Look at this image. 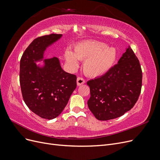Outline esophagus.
<instances>
[{
    "mask_svg": "<svg viewBox=\"0 0 160 160\" xmlns=\"http://www.w3.org/2000/svg\"><path fill=\"white\" fill-rule=\"evenodd\" d=\"M84 83H85V79L83 78H82V77H78V78L77 79V84L78 86H80Z\"/></svg>",
    "mask_w": 160,
    "mask_h": 160,
    "instance_id": "obj_1",
    "label": "esophagus"
}]
</instances>
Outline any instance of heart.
Segmentation results:
<instances>
[{"label": "heart", "mask_w": 160, "mask_h": 160, "mask_svg": "<svg viewBox=\"0 0 160 160\" xmlns=\"http://www.w3.org/2000/svg\"><path fill=\"white\" fill-rule=\"evenodd\" d=\"M117 51L104 42L87 41L77 44L74 52L67 49L64 54L66 62L71 68L78 65V60L84 61L83 71L89 77H98L110 70L117 59Z\"/></svg>", "instance_id": "heart-1"}]
</instances>
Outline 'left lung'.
Segmentation results:
<instances>
[{
    "label": "left lung",
    "instance_id": "8db88e82",
    "mask_svg": "<svg viewBox=\"0 0 160 160\" xmlns=\"http://www.w3.org/2000/svg\"><path fill=\"white\" fill-rule=\"evenodd\" d=\"M142 83L139 61L129 46L118 64L105 75L87 82L91 95L89 109L98 120L121 117L137 102Z\"/></svg>",
    "mask_w": 160,
    "mask_h": 160
}]
</instances>
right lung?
<instances>
[{"instance_id": "1", "label": "right lung", "mask_w": 160, "mask_h": 160, "mask_svg": "<svg viewBox=\"0 0 160 160\" xmlns=\"http://www.w3.org/2000/svg\"><path fill=\"white\" fill-rule=\"evenodd\" d=\"M61 34L39 37L27 48L20 61V85L24 101L34 113L52 119L59 116L77 87V77L62 70L57 57L44 58L47 47L61 38Z\"/></svg>"}]
</instances>
